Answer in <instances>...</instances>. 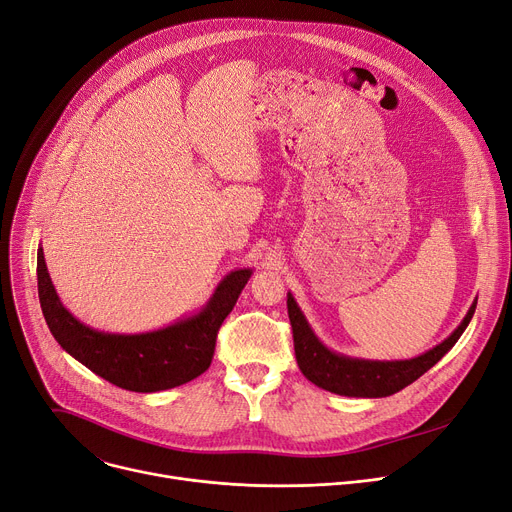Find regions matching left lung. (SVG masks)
Masks as SVG:
<instances>
[{"label":"left lung","instance_id":"1","mask_svg":"<svg viewBox=\"0 0 512 512\" xmlns=\"http://www.w3.org/2000/svg\"><path fill=\"white\" fill-rule=\"evenodd\" d=\"M288 317L294 338V355L305 378L315 386L340 396L357 398H382L413 384L417 378L432 369L461 338L475 313L477 301L467 311L461 326L456 328L444 342L434 346L415 359L407 361H369L344 357L319 342L297 301L288 292Z\"/></svg>","mask_w":512,"mask_h":512}]
</instances>
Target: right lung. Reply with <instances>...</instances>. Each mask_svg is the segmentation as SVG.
Returning <instances> with one entry per match:
<instances>
[{"instance_id":"obj_1","label":"right lung","mask_w":512,"mask_h":512,"mask_svg":"<svg viewBox=\"0 0 512 512\" xmlns=\"http://www.w3.org/2000/svg\"><path fill=\"white\" fill-rule=\"evenodd\" d=\"M253 270L230 272L207 305L193 317L145 334L93 330L60 303L47 274L43 249L37 251V284L49 332L76 361L110 384L132 392H159L191 382L211 365L220 326L238 301Z\"/></svg>"}]
</instances>
